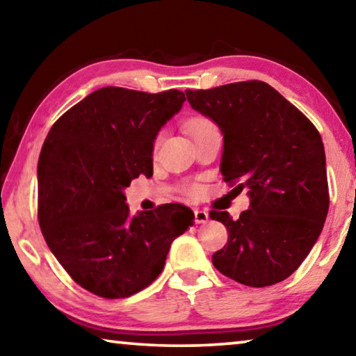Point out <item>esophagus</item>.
Returning <instances> with one entry per match:
<instances>
[{
  "label": "esophagus",
  "mask_w": 356,
  "mask_h": 356,
  "mask_svg": "<svg viewBox=\"0 0 356 356\" xmlns=\"http://www.w3.org/2000/svg\"><path fill=\"white\" fill-rule=\"evenodd\" d=\"M209 220V213L206 211H201V209H195V222L201 225V223H206Z\"/></svg>",
  "instance_id": "obj_1"
}]
</instances>
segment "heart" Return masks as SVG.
I'll return each mask as SVG.
<instances>
[{"instance_id":"obj_1","label":"heart","mask_w":356,"mask_h":356,"mask_svg":"<svg viewBox=\"0 0 356 356\" xmlns=\"http://www.w3.org/2000/svg\"><path fill=\"white\" fill-rule=\"evenodd\" d=\"M185 128H187V131L190 133V136L193 138V139H196L198 136H201L202 133L211 131V129L216 128V125H213V123L209 120V118H206V117H191V118H188L187 122H185ZM160 139H161V136H160V134H158V136L154 140V149L155 150L158 149V145H160ZM190 193L191 195H198L200 193V188L198 187H191L190 188Z\"/></svg>"}]
</instances>
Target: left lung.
Returning <instances> with one entry per match:
<instances>
[{
    "label": "left lung",
    "instance_id": "8db88e82",
    "mask_svg": "<svg viewBox=\"0 0 356 356\" xmlns=\"http://www.w3.org/2000/svg\"><path fill=\"white\" fill-rule=\"evenodd\" d=\"M190 106L223 134L220 171L250 207L222 222L228 242L212 263L242 285L269 286L300 268L323 229L330 207L325 147L312 122L261 81L185 90Z\"/></svg>",
    "mask_w": 356,
    "mask_h": 356
}]
</instances>
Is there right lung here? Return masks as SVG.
<instances>
[{"mask_svg": "<svg viewBox=\"0 0 356 356\" xmlns=\"http://www.w3.org/2000/svg\"><path fill=\"white\" fill-rule=\"evenodd\" d=\"M185 101L179 90L145 93L104 87L50 128L38 161V218L50 252L72 280L107 300L149 286L172 241L195 216L182 204L129 216L123 193L154 174L161 127Z\"/></svg>", "mask_w": 356, "mask_h": 356, "instance_id": "obj_1", "label": "right lung"}]
</instances>
